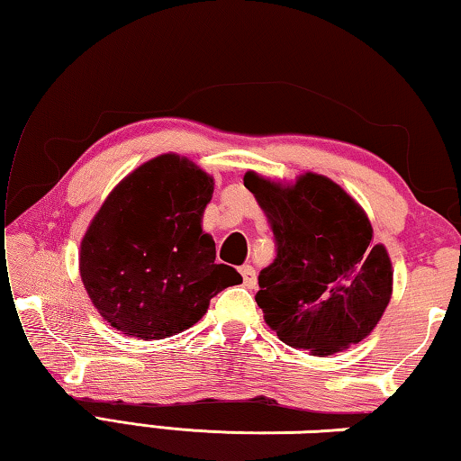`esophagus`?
<instances>
[{"label": "esophagus", "instance_id": "34e87169", "mask_svg": "<svg viewBox=\"0 0 461 461\" xmlns=\"http://www.w3.org/2000/svg\"><path fill=\"white\" fill-rule=\"evenodd\" d=\"M240 272H241V276H244V285L248 288H254L256 286V270L249 267V264H246V267L240 268Z\"/></svg>", "mask_w": 461, "mask_h": 461}]
</instances>
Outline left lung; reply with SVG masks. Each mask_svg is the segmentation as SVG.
I'll return each mask as SVG.
<instances>
[{
  "instance_id": "8db88e82",
  "label": "left lung",
  "mask_w": 461,
  "mask_h": 461,
  "mask_svg": "<svg viewBox=\"0 0 461 461\" xmlns=\"http://www.w3.org/2000/svg\"><path fill=\"white\" fill-rule=\"evenodd\" d=\"M244 186L276 240L256 303L278 339L323 357L368 338L393 296V262L360 203L317 173L285 183L248 170Z\"/></svg>"
}]
</instances>
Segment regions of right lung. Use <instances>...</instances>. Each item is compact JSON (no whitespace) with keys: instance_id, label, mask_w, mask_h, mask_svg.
Segmentation results:
<instances>
[{"instance_id":"right-lung-1","label":"right lung","mask_w":461,"mask_h":461,"mask_svg":"<svg viewBox=\"0 0 461 461\" xmlns=\"http://www.w3.org/2000/svg\"><path fill=\"white\" fill-rule=\"evenodd\" d=\"M213 176L186 156L160 154L113 186L81 240L79 272L93 307L128 338L189 330L241 276L215 264L203 231Z\"/></svg>"}]
</instances>
